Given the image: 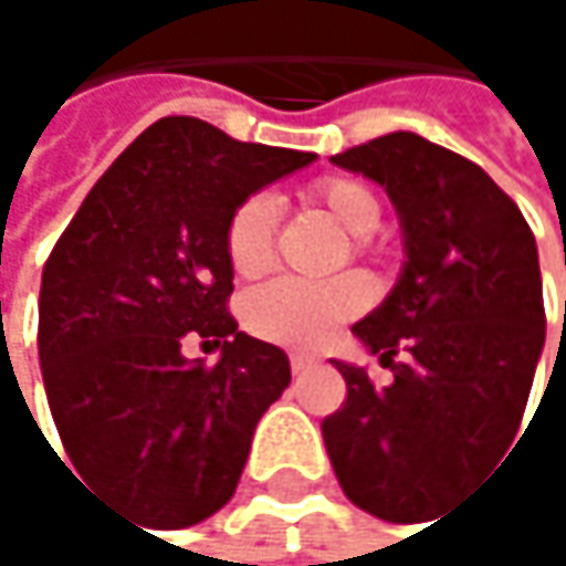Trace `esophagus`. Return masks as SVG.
I'll return each instance as SVG.
<instances>
[{
  "mask_svg": "<svg viewBox=\"0 0 566 566\" xmlns=\"http://www.w3.org/2000/svg\"><path fill=\"white\" fill-rule=\"evenodd\" d=\"M314 367H317L314 357H304V354H294V357H291V374H294V377H301V374H307V370H314Z\"/></svg>",
  "mask_w": 566,
  "mask_h": 566,
  "instance_id": "obj_1",
  "label": "esophagus"
}]
</instances>
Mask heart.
Segmentation results:
<instances>
[{
	"label": "heart",
	"instance_id": "1",
	"mask_svg": "<svg viewBox=\"0 0 566 566\" xmlns=\"http://www.w3.org/2000/svg\"><path fill=\"white\" fill-rule=\"evenodd\" d=\"M311 199L354 239H370L384 222L377 192L350 176H327L311 189ZM279 202L265 192L245 199L226 232V249L235 275L255 279L269 272L275 259ZM367 307V287L357 279H334L324 284L272 282L245 301V327L287 350H324L347 321Z\"/></svg>",
	"mask_w": 566,
	"mask_h": 566
}]
</instances>
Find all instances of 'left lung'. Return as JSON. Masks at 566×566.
<instances>
[{
    "label": "left lung",
    "instance_id": "obj_1",
    "mask_svg": "<svg viewBox=\"0 0 566 566\" xmlns=\"http://www.w3.org/2000/svg\"><path fill=\"white\" fill-rule=\"evenodd\" d=\"M331 164L387 189L406 259L384 304L354 324L394 384L377 390L364 367L334 360L347 402L321 432L344 495L409 524L517 436L544 350L537 245L489 172L419 134L396 130Z\"/></svg>",
    "mask_w": 566,
    "mask_h": 566
}]
</instances>
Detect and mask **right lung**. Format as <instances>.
I'll use <instances>...</instances> for the list:
<instances>
[{"label": "right lung", "mask_w": 566, "mask_h": 566, "mask_svg": "<svg viewBox=\"0 0 566 566\" xmlns=\"http://www.w3.org/2000/svg\"><path fill=\"white\" fill-rule=\"evenodd\" d=\"M314 160L164 117L94 182L42 272L39 357L64 452L147 527L222 509L291 384L282 347L226 314V232L249 196ZM186 336L220 360L189 361Z\"/></svg>", "instance_id": "add662e5"}]
</instances>
